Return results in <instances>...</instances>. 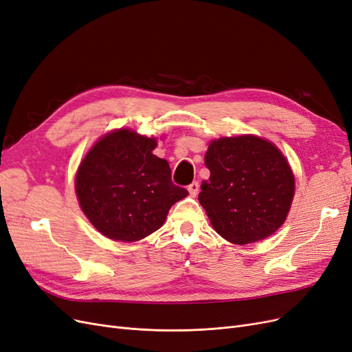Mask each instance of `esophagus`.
Here are the masks:
<instances>
[{"mask_svg":"<svg viewBox=\"0 0 352 352\" xmlns=\"http://www.w3.org/2000/svg\"><path fill=\"white\" fill-rule=\"evenodd\" d=\"M188 190L190 193V197H197L199 192V184L198 182H192V184L188 186Z\"/></svg>","mask_w":352,"mask_h":352,"instance_id":"34e87169","label":"esophagus"}]
</instances>
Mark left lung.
<instances>
[{
  "instance_id": "obj_1",
  "label": "left lung",
  "mask_w": 352,
  "mask_h": 352,
  "mask_svg": "<svg viewBox=\"0 0 352 352\" xmlns=\"http://www.w3.org/2000/svg\"><path fill=\"white\" fill-rule=\"evenodd\" d=\"M205 166L211 175L202 180L198 199L223 239L239 246L254 243L285 223L296 179L272 141L253 134L211 140Z\"/></svg>"
}]
</instances>
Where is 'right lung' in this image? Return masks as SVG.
<instances>
[{
    "label": "right lung",
    "mask_w": 352,
    "mask_h": 352,
    "mask_svg": "<svg viewBox=\"0 0 352 352\" xmlns=\"http://www.w3.org/2000/svg\"><path fill=\"white\" fill-rule=\"evenodd\" d=\"M155 137L134 129L106 132L82 157L76 173L78 205L104 237L134 243L159 230L168 210L188 197L172 184L167 160L153 154Z\"/></svg>",
    "instance_id": "1"
}]
</instances>
